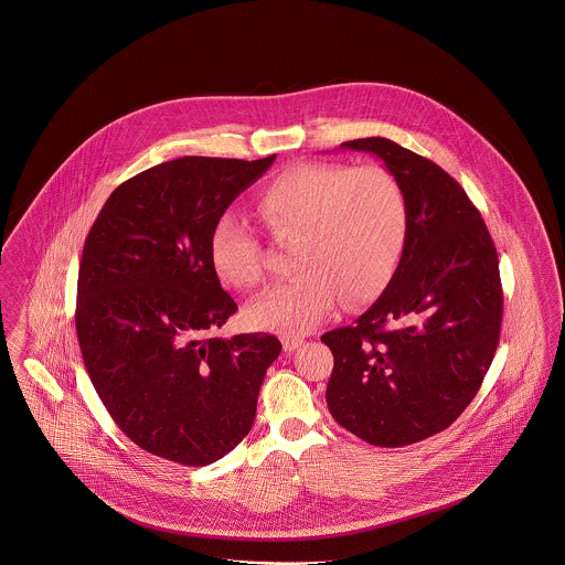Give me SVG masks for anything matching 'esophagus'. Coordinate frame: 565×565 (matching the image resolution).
I'll return each instance as SVG.
<instances>
[{
	"label": "esophagus",
	"instance_id": "esophagus-1",
	"mask_svg": "<svg viewBox=\"0 0 565 565\" xmlns=\"http://www.w3.org/2000/svg\"><path fill=\"white\" fill-rule=\"evenodd\" d=\"M281 343H284L286 352H294V350H298L305 343V340L298 338V335H281Z\"/></svg>",
	"mask_w": 565,
	"mask_h": 565
}]
</instances>
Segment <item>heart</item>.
Here are the masks:
<instances>
[{
    "instance_id": "heart-1",
    "label": "heart",
    "mask_w": 565,
    "mask_h": 565,
    "mask_svg": "<svg viewBox=\"0 0 565 565\" xmlns=\"http://www.w3.org/2000/svg\"><path fill=\"white\" fill-rule=\"evenodd\" d=\"M257 211L277 238L296 236L298 274L248 307L253 326L281 335L323 323L342 296L348 305L376 298L397 271L408 236L406 194L381 166L298 163L260 190ZM209 260L236 288H253L265 275L260 242L234 213L213 225Z\"/></svg>"
}]
</instances>
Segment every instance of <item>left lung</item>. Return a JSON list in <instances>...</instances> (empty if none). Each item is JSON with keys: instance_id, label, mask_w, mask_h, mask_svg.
I'll list each match as a JSON object with an SVG mask.
<instances>
[{"instance_id": "left-lung-1", "label": "left lung", "mask_w": 565, "mask_h": 565, "mask_svg": "<svg viewBox=\"0 0 565 565\" xmlns=\"http://www.w3.org/2000/svg\"><path fill=\"white\" fill-rule=\"evenodd\" d=\"M406 194L408 236L390 286L354 326L326 333L331 416L362 441L402 447L449 427L495 356L503 291L491 234L462 186L390 138L348 140Z\"/></svg>"}]
</instances>
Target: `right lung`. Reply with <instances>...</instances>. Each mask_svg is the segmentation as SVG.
Listing matches in <instances>:
<instances>
[{
  "instance_id": "add662e5",
  "label": "right lung",
  "mask_w": 565,
  "mask_h": 565,
  "mask_svg": "<svg viewBox=\"0 0 565 565\" xmlns=\"http://www.w3.org/2000/svg\"><path fill=\"white\" fill-rule=\"evenodd\" d=\"M182 157L109 194L85 239L76 335L103 406L145 451L206 466L248 435L281 343L215 331L238 310L209 260L215 222L269 170Z\"/></svg>"
}]
</instances>
